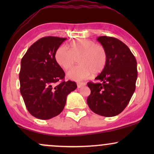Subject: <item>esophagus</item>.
<instances>
[{"label":"esophagus","mask_w":154,"mask_h":154,"mask_svg":"<svg viewBox=\"0 0 154 154\" xmlns=\"http://www.w3.org/2000/svg\"><path fill=\"white\" fill-rule=\"evenodd\" d=\"M86 85L85 82H77V88H80L83 87V86H85Z\"/></svg>","instance_id":"34e87169"}]
</instances>
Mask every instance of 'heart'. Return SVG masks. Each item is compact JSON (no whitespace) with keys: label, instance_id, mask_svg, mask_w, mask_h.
Masks as SVG:
<instances>
[{"label":"heart","instance_id":"heart-1","mask_svg":"<svg viewBox=\"0 0 154 154\" xmlns=\"http://www.w3.org/2000/svg\"><path fill=\"white\" fill-rule=\"evenodd\" d=\"M61 45L56 49L54 58L56 63L63 70L70 69L76 59L79 64L68 72L69 78L76 81L89 78L101 72L107 63V54L102 45L87 39H77L69 44Z\"/></svg>","mask_w":154,"mask_h":154}]
</instances>
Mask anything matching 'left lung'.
Masks as SVG:
<instances>
[{
    "label": "left lung",
    "mask_w": 154,
    "mask_h": 154,
    "mask_svg": "<svg viewBox=\"0 0 154 154\" xmlns=\"http://www.w3.org/2000/svg\"><path fill=\"white\" fill-rule=\"evenodd\" d=\"M98 41L107 54V63L99 75L100 82H88L91 94L88 106L98 115L111 117L126 108L135 90L137 77V61L130 48L121 40L107 36Z\"/></svg>",
    "instance_id": "8db88e82"
}]
</instances>
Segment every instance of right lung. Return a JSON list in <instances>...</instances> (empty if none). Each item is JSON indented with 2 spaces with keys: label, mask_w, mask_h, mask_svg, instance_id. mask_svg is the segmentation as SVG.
Returning <instances> with one entry per match:
<instances>
[{
  "label": "right lung",
  "mask_w": 154,
  "mask_h": 154,
  "mask_svg": "<svg viewBox=\"0 0 154 154\" xmlns=\"http://www.w3.org/2000/svg\"><path fill=\"white\" fill-rule=\"evenodd\" d=\"M66 39L54 36L39 39L21 61L20 93L26 109L38 119L59 115L66 96L77 87L75 82L64 81V72L55 61L56 49Z\"/></svg>",
  "instance_id": "right-lung-1"
}]
</instances>
